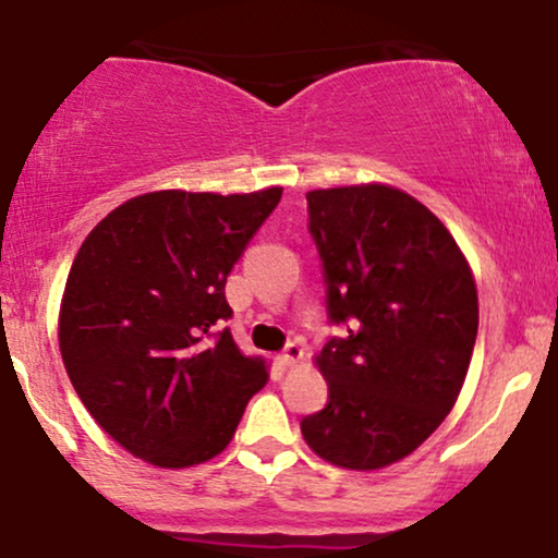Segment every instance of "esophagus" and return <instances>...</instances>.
<instances>
[{
	"label": "esophagus",
	"mask_w": 558,
	"mask_h": 558,
	"mask_svg": "<svg viewBox=\"0 0 558 558\" xmlns=\"http://www.w3.org/2000/svg\"><path fill=\"white\" fill-rule=\"evenodd\" d=\"M301 356H304V349H301L299 343H288L283 349V354H280L278 360H280V364H283V367H296V364L301 362Z\"/></svg>",
	"instance_id": "esophagus-1"
}]
</instances>
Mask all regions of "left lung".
I'll return each instance as SVG.
<instances>
[{
    "instance_id": "1",
    "label": "left lung",
    "mask_w": 558,
    "mask_h": 558,
    "mask_svg": "<svg viewBox=\"0 0 558 558\" xmlns=\"http://www.w3.org/2000/svg\"><path fill=\"white\" fill-rule=\"evenodd\" d=\"M328 283L349 336L315 356L330 401L301 420L306 446L343 470L401 462L462 393L477 338V286L457 239L388 183L306 194Z\"/></svg>"
}]
</instances>
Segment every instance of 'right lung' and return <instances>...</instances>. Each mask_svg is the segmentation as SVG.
<instances>
[{"label":"right lung","instance_id":"1","mask_svg":"<svg viewBox=\"0 0 558 558\" xmlns=\"http://www.w3.org/2000/svg\"><path fill=\"white\" fill-rule=\"evenodd\" d=\"M280 194L149 191L114 207L75 254L57 323L62 362L101 430L146 464L183 470L226 451L270 380V364L213 328L233 315L226 280Z\"/></svg>","mask_w":558,"mask_h":558}]
</instances>
